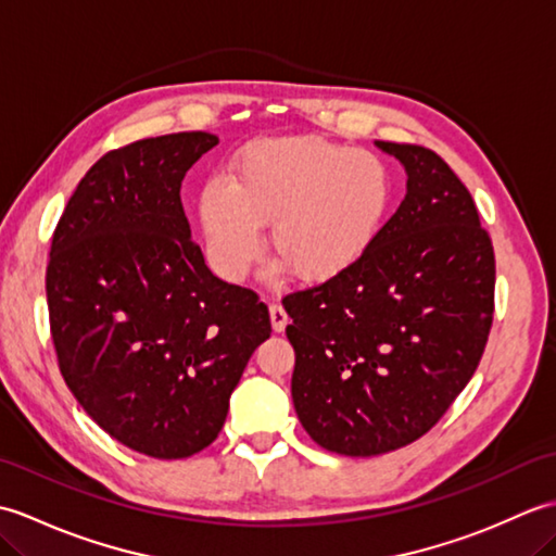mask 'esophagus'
I'll return each instance as SVG.
<instances>
[{
	"label": "esophagus",
	"mask_w": 556,
	"mask_h": 556,
	"mask_svg": "<svg viewBox=\"0 0 556 556\" xmlns=\"http://www.w3.org/2000/svg\"><path fill=\"white\" fill-rule=\"evenodd\" d=\"M269 320H271V329H275V332L279 334V332H285V327L289 325V315L279 303H271L269 305Z\"/></svg>",
	"instance_id": "34e87169"
}]
</instances>
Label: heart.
<instances>
[{
	"mask_svg": "<svg viewBox=\"0 0 556 556\" xmlns=\"http://www.w3.org/2000/svg\"><path fill=\"white\" fill-rule=\"evenodd\" d=\"M392 174L380 155L317 136H277L233 157L229 184L212 179L198 195V222L215 275L239 285L263 245L303 285L344 277L370 251L392 207Z\"/></svg>",
	"mask_w": 556,
	"mask_h": 556,
	"instance_id": "1",
	"label": "heart"
}]
</instances>
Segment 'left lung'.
I'll return each mask as SVG.
<instances>
[{"label": "left lung", "instance_id": "left-lung-1", "mask_svg": "<svg viewBox=\"0 0 556 556\" xmlns=\"http://www.w3.org/2000/svg\"><path fill=\"white\" fill-rule=\"evenodd\" d=\"M375 146L404 164L406 198L356 267L281 301L293 408L344 456L428 432L473 377L494 313V251L468 188L428 148Z\"/></svg>", "mask_w": 556, "mask_h": 556}]
</instances>
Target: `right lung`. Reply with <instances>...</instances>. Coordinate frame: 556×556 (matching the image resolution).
<instances>
[{
	"label": "right lung",
	"mask_w": 556,
	"mask_h": 556,
	"mask_svg": "<svg viewBox=\"0 0 556 556\" xmlns=\"http://www.w3.org/2000/svg\"><path fill=\"white\" fill-rule=\"evenodd\" d=\"M217 143L188 131L108 152L52 236L45 287L59 370L104 432L152 458L217 440L271 332L257 293L207 269L184 215V176Z\"/></svg>",
	"instance_id": "obj_1"
}]
</instances>
